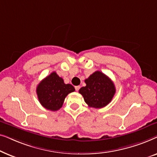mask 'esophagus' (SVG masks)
Segmentation results:
<instances>
[{
	"mask_svg": "<svg viewBox=\"0 0 157 157\" xmlns=\"http://www.w3.org/2000/svg\"><path fill=\"white\" fill-rule=\"evenodd\" d=\"M80 86H75V89H76V91H78L79 89H80Z\"/></svg>",
	"mask_w": 157,
	"mask_h": 157,
	"instance_id": "obj_1",
	"label": "esophagus"
}]
</instances>
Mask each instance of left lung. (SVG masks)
I'll use <instances>...</instances> for the list:
<instances>
[{
    "label": "left lung",
    "instance_id": "left-lung-1",
    "mask_svg": "<svg viewBox=\"0 0 157 157\" xmlns=\"http://www.w3.org/2000/svg\"><path fill=\"white\" fill-rule=\"evenodd\" d=\"M86 86L79 89L89 107L101 109L111 101L116 93L113 81L106 75L97 71L85 80Z\"/></svg>",
    "mask_w": 157,
    "mask_h": 157
}]
</instances>
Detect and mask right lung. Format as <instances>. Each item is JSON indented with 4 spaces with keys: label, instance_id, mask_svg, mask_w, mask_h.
Instances as JSON below:
<instances>
[{
    "label": "right lung",
    "instance_id": "add662e5",
    "mask_svg": "<svg viewBox=\"0 0 157 157\" xmlns=\"http://www.w3.org/2000/svg\"><path fill=\"white\" fill-rule=\"evenodd\" d=\"M75 91L71 84H66L63 79L54 72L40 81L36 88V94L40 104L50 111H57L63 106L68 94Z\"/></svg>",
    "mask_w": 157,
    "mask_h": 157
}]
</instances>
